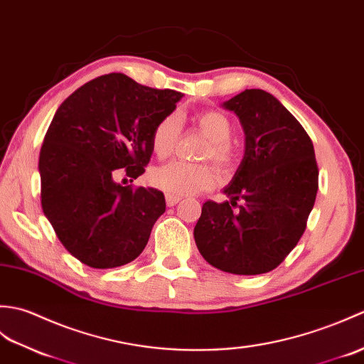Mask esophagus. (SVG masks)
<instances>
[{
    "label": "esophagus",
    "instance_id": "1",
    "mask_svg": "<svg viewBox=\"0 0 364 364\" xmlns=\"http://www.w3.org/2000/svg\"><path fill=\"white\" fill-rule=\"evenodd\" d=\"M165 199H166V205H168V207H174V205L181 200V198L173 196V195H166Z\"/></svg>",
    "mask_w": 364,
    "mask_h": 364
}]
</instances>
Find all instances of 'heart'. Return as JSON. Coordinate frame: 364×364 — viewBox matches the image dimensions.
<instances>
[{"instance_id": "obj_1", "label": "heart", "mask_w": 364, "mask_h": 364, "mask_svg": "<svg viewBox=\"0 0 364 364\" xmlns=\"http://www.w3.org/2000/svg\"><path fill=\"white\" fill-rule=\"evenodd\" d=\"M195 121L200 132L210 140L204 157L212 159L221 168L229 166L233 160V149L229 141L233 132L230 119L223 112L210 110L196 115ZM177 134H179V118L176 115L165 117L154 127L151 135V146L157 157L165 159L171 154ZM215 179L216 176L210 166L191 165L185 161H169L151 173V182L154 187L177 198L207 190L215 183Z\"/></svg>"}]
</instances>
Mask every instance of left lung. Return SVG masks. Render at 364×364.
<instances>
[{
    "label": "left lung",
    "mask_w": 364,
    "mask_h": 364,
    "mask_svg": "<svg viewBox=\"0 0 364 364\" xmlns=\"http://www.w3.org/2000/svg\"><path fill=\"white\" fill-rule=\"evenodd\" d=\"M221 106L240 119L245 156L223 190L229 200H207L193 233L215 268L257 276L277 268L301 240L318 165L309 134L271 93L250 88Z\"/></svg>",
    "instance_id": "left-lung-1"
}]
</instances>
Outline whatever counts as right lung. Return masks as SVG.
I'll return each mask as SVG.
<instances>
[{"mask_svg": "<svg viewBox=\"0 0 364 364\" xmlns=\"http://www.w3.org/2000/svg\"><path fill=\"white\" fill-rule=\"evenodd\" d=\"M182 96L110 73L79 87L54 114L38 159L42 208L79 262L117 268L148 245L165 213L164 193L123 187L115 176L136 179L144 173L152 131Z\"/></svg>", "mask_w": 364, "mask_h": 364, "instance_id": "obj_1", "label": "right lung"}]
</instances>
